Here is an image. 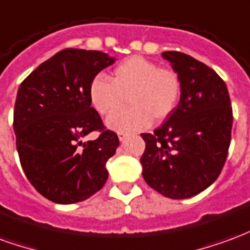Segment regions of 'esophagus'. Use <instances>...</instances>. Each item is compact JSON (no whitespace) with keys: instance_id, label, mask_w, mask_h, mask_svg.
<instances>
[{"instance_id":"34e87169","label":"esophagus","mask_w":250,"mask_h":250,"mask_svg":"<svg viewBox=\"0 0 250 250\" xmlns=\"http://www.w3.org/2000/svg\"><path fill=\"white\" fill-rule=\"evenodd\" d=\"M118 138H119V141L120 142H123L125 139V138H127V134H123V132H119V134H118Z\"/></svg>"}]
</instances>
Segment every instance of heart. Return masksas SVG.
I'll return each mask as SVG.
<instances>
[{"instance_id":"1","label":"heart","mask_w":250,"mask_h":250,"mask_svg":"<svg viewBox=\"0 0 250 250\" xmlns=\"http://www.w3.org/2000/svg\"><path fill=\"white\" fill-rule=\"evenodd\" d=\"M112 83L96 76L89 84V102L96 112L109 116L119 111L125 98L130 108L107 120L116 132H134L154 122H162L173 112L181 96V79L171 69L159 68L145 57L132 56L112 72Z\"/></svg>"}]
</instances>
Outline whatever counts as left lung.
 I'll return each mask as SVG.
<instances>
[{
	"label": "left lung",
	"mask_w": 250,
	"mask_h": 250,
	"mask_svg": "<svg viewBox=\"0 0 250 250\" xmlns=\"http://www.w3.org/2000/svg\"><path fill=\"white\" fill-rule=\"evenodd\" d=\"M162 57L181 79V99L154 134H142V175L165 197L185 199L218 178L230 145L233 112L226 84L211 68L181 52H163Z\"/></svg>",
	"instance_id": "8db88e82"
}]
</instances>
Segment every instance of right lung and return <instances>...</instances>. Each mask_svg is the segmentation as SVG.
Returning a JSON list of instances; mask_svg holds the SVG:
<instances>
[{"mask_svg":"<svg viewBox=\"0 0 250 250\" xmlns=\"http://www.w3.org/2000/svg\"><path fill=\"white\" fill-rule=\"evenodd\" d=\"M115 57L68 48L36 68L21 83L14 104L20 162L33 188L52 202L76 204L103 188L105 163L119 146L91 107L89 84ZM99 129L98 140L82 138Z\"/></svg>","mask_w":250,"mask_h":250,"instance_id":"add662e5","label":"right lung"}]
</instances>
